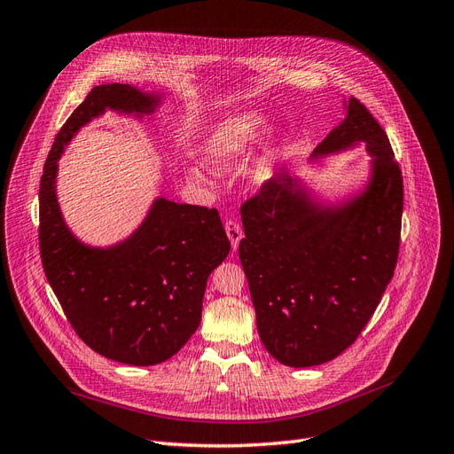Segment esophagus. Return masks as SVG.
<instances>
[{
  "label": "esophagus",
  "instance_id": "1",
  "mask_svg": "<svg viewBox=\"0 0 454 454\" xmlns=\"http://www.w3.org/2000/svg\"><path fill=\"white\" fill-rule=\"evenodd\" d=\"M224 230H226V233H228L231 247L238 248V247H239V241L243 239V235H245L241 223L235 221V219H230V221H226V224H224Z\"/></svg>",
  "mask_w": 454,
  "mask_h": 454
}]
</instances>
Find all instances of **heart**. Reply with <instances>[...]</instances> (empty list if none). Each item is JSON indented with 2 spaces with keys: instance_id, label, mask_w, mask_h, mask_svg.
Masks as SVG:
<instances>
[{
  "instance_id": "b5f03b06",
  "label": "heart",
  "mask_w": 454,
  "mask_h": 454,
  "mask_svg": "<svg viewBox=\"0 0 454 454\" xmlns=\"http://www.w3.org/2000/svg\"><path fill=\"white\" fill-rule=\"evenodd\" d=\"M262 129V118L255 113L231 114L215 126L204 145V160L215 170H228L243 161L255 137ZM269 176V160L258 161L254 168V178L263 182ZM199 180L200 174H194Z\"/></svg>"
}]
</instances>
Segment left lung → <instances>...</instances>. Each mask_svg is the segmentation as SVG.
<instances>
[{"label":"left lung","instance_id":"8db88e82","mask_svg":"<svg viewBox=\"0 0 454 454\" xmlns=\"http://www.w3.org/2000/svg\"><path fill=\"white\" fill-rule=\"evenodd\" d=\"M365 143L374 155L367 192L343 209L311 206L286 172L241 206L239 260L262 343L280 364L330 362L358 340L395 270L403 174L382 126L350 96L347 118L315 155Z\"/></svg>","mask_w":454,"mask_h":454}]
</instances>
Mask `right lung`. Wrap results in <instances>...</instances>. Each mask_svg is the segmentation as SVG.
Instances as JSON below:
<instances>
[{"label":"right lung","instance_id":"obj_1","mask_svg":"<svg viewBox=\"0 0 454 454\" xmlns=\"http://www.w3.org/2000/svg\"><path fill=\"white\" fill-rule=\"evenodd\" d=\"M153 100L129 85L94 87L57 133L38 192V247L59 304L85 345L128 365L168 360L199 328L207 276L230 252L219 211L160 199L126 243L89 248L67 230L53 180L65 145L92 116L145 113Z\"/></svg>","mask_w":454,"mask_h":454}]
</instances>
